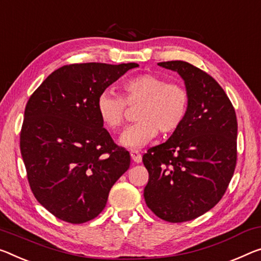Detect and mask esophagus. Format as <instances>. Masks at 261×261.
I'll list each match as a JSON object with an SVG mask.
<instances>
[{"label":"esophagus","mask_w":261,"mask_h":261,"mask_svg":"<svg viewBox=\"0 0 261 261\" xmlns=\"http://www.w3.org/2000/svg\"><path fill=\"white\" fill-rule=\"evenodd\" d=\"M130 155H131V159L134 160L136 164L142 163V154H140V153H139L138 151L132 150V151L130 152Z\"/></svg>","instance_id":"obj_1"}]
</instances>
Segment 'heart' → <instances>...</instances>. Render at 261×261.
Returning a JSON list of instances; mask_svg holds the SVG:
<instances>
[{"mask_svg":"<svg viewBox=\"0 0 261 261\" xmlns=\"http://www.w3.org/2000/svg\"><path fill=\"white\" fill-rule=\"evenodd\" d=\"M123 96L103 92L97 97V113L102 123L115 131L125 122V105L137 107V123L123 132L119 144L136 150L161 135L174 134L188 114L189 93L177 82H167L154 74H139L122 85Z\"/></svg>","mask_w":261,"mask_h":261,"instance_id":"1","label":"heart"}]
</instances>
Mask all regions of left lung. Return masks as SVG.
Here are the masks:
<instances>
[{"instance_id":"left-lung-1","label":"left lung","mask_w":261,"mask_h":261,"mask_svg":"<svg viewBox=\"0 0 261 261\" xmlns=\"http://www.w3.org/2000/svg\"><path fill=\"white\" fill-rule=\"evenodd\" d=\"M158 65L182 77L189 108L179 130L143 155L144 197L161 220L181 223L209 212L224 195L237 161V117L208 73L181 60Z\"/></svg>"}]
</instances>
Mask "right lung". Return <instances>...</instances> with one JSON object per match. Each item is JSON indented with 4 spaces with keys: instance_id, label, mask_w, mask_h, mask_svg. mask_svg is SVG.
Listing matches in <instances>:
<instances>
[{
    "instance_id": "1",
    "label": "right lung",
    "mask_w": 261,
    "mask_h": 261,
    "mask_svg": "<svg viewBox=\"0 0 261 261\" xmlns=\"http://www.w3.org/2000/svg\"><path fill=\"white\" fill-rule=\"evenodd\" d=\"M138 64L66 65L45 79L24 111L20 153L37 201L61 221L98 216L130 153L114 143L97 97Z\"/></svg>"
}]
</instances>
